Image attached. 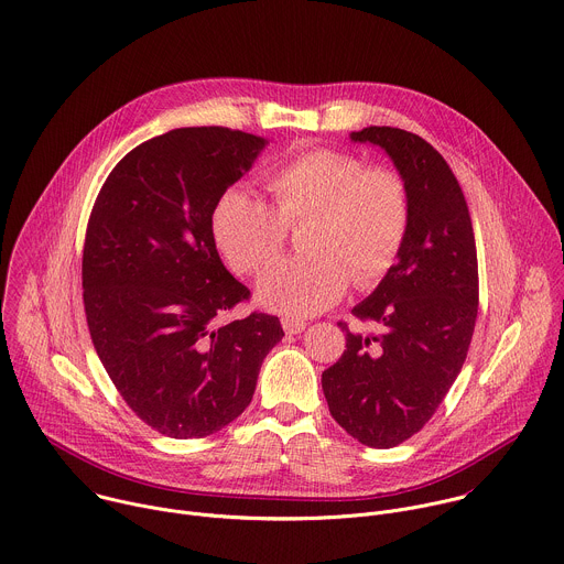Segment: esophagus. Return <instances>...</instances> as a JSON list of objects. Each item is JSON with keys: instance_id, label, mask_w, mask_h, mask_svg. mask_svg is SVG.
<instances>
[{"instance_id": "esophagus-1", "label": "esophagus", "mask_w": 564, "mask_h": 564, "mask_svg": "<svg viewBox=\"0 0 564 564\" xmlns=\"http://www.w3.org/2000/svg\"><path fill=\"white\" fill-rule=\"evenodd\" d=\"M281 325H283V329L288 332V334H301L303 329H305V321L303 318H294V316H285V318H281Z\"/></svg>"}]
</instances>
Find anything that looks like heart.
<instances>
[{
    "instance_id": "b5f03b06",
    "label": "heart",
    "mask_w": 564,
    "mask_h": 564,
    "mask_svg": "<svg viewBox=\"0 0 564 564\" xmlns=\"http://www.w3.org/2000/svg\"><path fill=\"white\" fill-rule=\"evenodd\" d=\"M272 206L243 187L226 191L213 210V237L232 272L254 276L283 252L290 230L307 221V250L270 270L259 303L285 316L332 307L356 288H373L397 263L412 224L405 176L336 148H307L268 172Z\"/></svg>"
}]
</instances>
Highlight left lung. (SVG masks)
Masks as SVG:
<instances>
[{
  "label": "left lung",
  "mask_w": 564,
  "mask_h": 564,
  "mask_svg": "<svg viewBox=\"0 0 564 564\" xmlns=\"http://www.w3.org/2000/svg\"><path fill=\"white\" fill-rule=\"evenodd\" d=\"M354 141L386 148L412 195V224L399 261L351 314L379 332H349L343 356L323 371L332 419L358 443L390 449L425 427L469 351L478 314V257L463 187L423 137L369 126Z\"/></svg>",
  "instance_id": "obj_1"
}]
</instances>
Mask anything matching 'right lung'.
I'll return each instance as SVG.
<instances>
[{
    "label": "right lung",
    "mask_w": 564,
    "mask_h": 564,
    "mask_svg": "<svg viewBox=\"0 0 564 564\" xmlns=\"http://www.w3.org/2000/svg\"><path fill=\"white\" fill-rule=\"evenodd\" d=\"M265 141L210 126L176 128L130 150L95 199L82 285L93 345L126 405L170 438H206L250 405L281 321L250 312L221 263L213 210Z\"/></svg>",
    "instance_id": "add662e5"
}]
</instances>
